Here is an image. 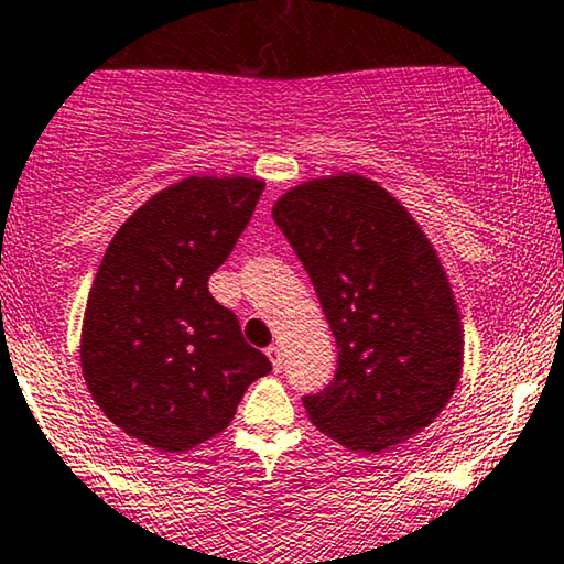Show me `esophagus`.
I'll return each instance as SVG.
<instances>
[{
    "label": "esophagus",
    "instance_id": "obj_1",
    "mask_svg": "<svg viewBox=\"0 0 564 564\" xmlns=\"http://www.w3.org/2000/svg\"><path fill=\"white\" fill-rule=\"evenodd\" d=\"M265 354H268L270 365H273L275 372H281V367H283V351H281V346H268Z\"/></svg>",
    "mask_w": 564,
    "mask_h": 564
}]
</instances>
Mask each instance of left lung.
<instances>
[{
	"instance_id": "obj_1",
	"label": "left lung",
	"mask_w": 564,
	"mask_h": 564,
	"mask_svg": "<svg viewBox=\"0 0 564 564\" xmlns=\"http://www.w3.org/2000/svg\"><path fill=\"white\" fill-rule=\"evenodd\" d=\"M338 346L312 424L380 453L437 419L463 367V327L437 254L398 199L356 174L312 180L273 208Z\"/></svg>"
}]
</instances>
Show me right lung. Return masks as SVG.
<instances>
[{
	"label": "right lung",
	"instance_id": "right-lung-1",
	"mask_svg": "<svg viewBox=\"0 0 564 564\" xmlns=\"http://www.w3.org/2000/svg\"><path fill=\"white\" fill-rule=\"evenodd\" d=\"M265 182L189 176L148 199L106 249L83 319L93 401L130 437L182 453L231 424L270 369L208 291Z\"/></svg>",
	"mask_w": 564,
	"mask_h": 564
}]
</instances>
